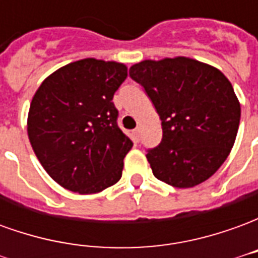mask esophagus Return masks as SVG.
Instances as JSON below:
<instances>
[{
    "label": "esophagus",
    "instance_id": "34e87169",
    "mask_svg": "<svg viewBox=\"0 0 258 258\" xmlns=\"http://www.w3.org/2000/svg\"><path fill=\"white\" fill-rule=\"evenodd\" d=\"M140 134H141V127H140V125H138L137 128L133 130V137H134V140L137 141V142L140 141Z\"/></svg>",
    "mask_w": 258,
    "mask_h": 258
}]
</instances>
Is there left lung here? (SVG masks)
<instances>
[{"instance_id":"1","label":"left lung","mask_w":258,"mask_h":258,"mask_svg":"<svg viewBox=\"0 0 258 258\" xmlns=\"http://www.w3.org/2000/svg\"><path fill=\"white\" fill-rule=\"evenodd\" d=\"M162 120L160 145L146 153L153 175L192 188L216 173L231 153L240 103L231 81L211 64L186 56L146 59L130 68Z\"/></svg>"}]
</instances>
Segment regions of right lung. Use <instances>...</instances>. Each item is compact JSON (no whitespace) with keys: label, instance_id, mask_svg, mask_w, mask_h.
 Returning a JSON list of instances; mask_svg holds the SVG:
<instances>
[{"label":"right lung","instance_id":"right-lung-1","mask_svg":"<svg viewBox=\"0 0 258 258\" xmlns=\"http://www.w3.org/2000/svg\"><path fill=\"white\" fill-rule=\"evenodd\" d=\"M127 66L87 58L55 70L33 96L27 116L31 148L64 189L98 194L121 178L133 142L118 128L114 92Z\"/></svg>","mask_w":258,"mask_h":258}]
</instances>
